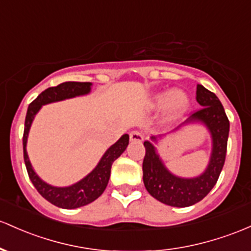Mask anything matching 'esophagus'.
Listing matches in <instances>:
<instances>
[{"label":"esophagus","mask_w":251,"mask_h":251,"mask_svg":"<svg viewBox=\"0 0 251 251\" xmlns=\"http://www.w3.org/2000/svg\"><path fill=\"white\" fill-rule=\"evenodd\" d=\"M130 139L131 142L140 143L144 140V134H143L140 131H132L130 133Z\"/></svg>","instance_id":"34e87169"}]
</instances>
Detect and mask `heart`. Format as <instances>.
<instances>
[{"mask_svg": "<svg viewBox=\"0 0 251 251\" xmlns=\"http://www.w3.org/2000/svg\"><path fill=\"white\" fill-rule=\"evenodd\" d=\"M163 107V117L166 121H173L188 111L189 98L182 90H163L156 93L151 99V106L153 108Z\"/></svg>", "mask_w": 251, "mask_h": 251, "instance_id": "b5f03b06", "label": "heart"}]
</instances>
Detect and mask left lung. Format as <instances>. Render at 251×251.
Masks as SVG:
<instances>
[{"label": "left lung", "instance_id": "left-lung-1", "mask_svg": "<svg viewBox=\"0 0 251 251\" xmlns=\"http://www.w3.org/2000/svg\"><path fill=\"white\" fill-rule=\"evenodd\" d=\"M197 101L201 109L193 113L189 118L173 132L193 123H201L210 131L212 151L208 166L202 174L195 177H180L170 173L157 153L152 142L159 137H151L152 142H144L145 156L143 161V181L147 191L158 201L174 207H188L202 200L214 184L224 167L230 123L224 107L214 93L201 84L197 85Z\"/></svg>", "mask_w": 251, "mask_h": 251}]
</instances>
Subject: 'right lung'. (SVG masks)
Returning a JSON list of instances; mask_svg holds the SVG:
<instances>
[{
  "mask_svg": "<svg viewBox=\"0 0 251 251\" xmlns=\"http://www.w3.org/2000/svg\"><path fill=\"white\" fill-rule=\"evenodd\" d=\"M90 89H92L90 82H64L57 87L48 88L29 104L28 109H27L26 119H25L23 138L24 159L29 178H31L33 186L40 193L41 197L45 198L49 202L53 203L57 207L67 208V210H73V208L88 205L102 194L107 184H108L113 162L126 150L130 137H128V134H123L120 139L103 153L98 166L89 174L82 178L81 181L69 187L51 186V184L44 182L37 175V173L32 168L31 162H29L28 155H27V138H28V132L33 119H34L35 114L39 112L41 106L65 100V99L75 98V96L85 95L90 93Z\"/></svg>",
  "mask_w": 251,
  "mask_h": 251,
  "instance_id": "1",
  "label": "right lung"
}]
</instances>
